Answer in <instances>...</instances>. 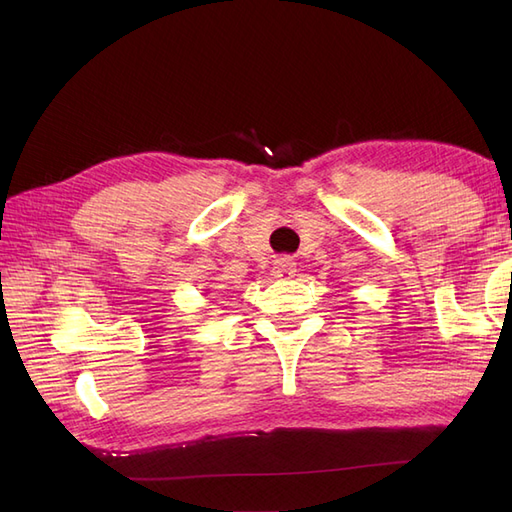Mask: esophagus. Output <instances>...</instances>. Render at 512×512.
Returning <instances> with one entry per match:
<instances>
[{
  "mask_svg": "<svg viewBox=\"0 0 512 512\" xmlns=\"http://www.w3.org/2000/svg\"><path fill=\"white\" fill-rule=\"evenodd\" d=\"M294 271V262H292V258H280V260H275V267H273V273H275V277H290Z\"/></svg>",
  "mask_w": 512,
  "mask_h": 512,
  "instance_id": "34e87169",
  "label": "esophagus"
}]
</instances>
